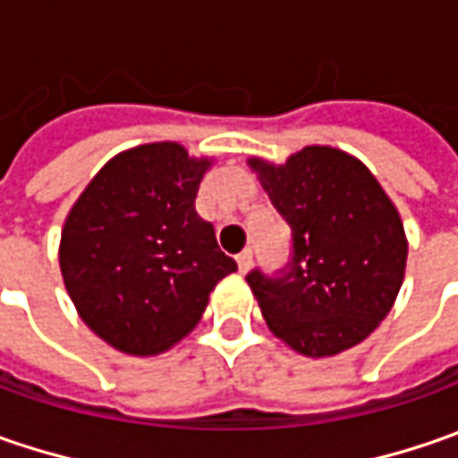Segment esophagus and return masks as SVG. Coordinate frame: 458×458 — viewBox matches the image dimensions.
<instances>
[{"label": "esophagus", "instance_id": "1", "mask_svg": "<svg viewBox=\"0 0 458 458\" xmlns=\"http://www.w3.org/2000/svg\"><path fill=\"white\" fill-rule=\"evenodd\" d=\"M237 265H239V273H247V270L252 267V250H244V252H239Z\"/></svg>", "mask_w": 458, "mask_h": 458}]
</instances>
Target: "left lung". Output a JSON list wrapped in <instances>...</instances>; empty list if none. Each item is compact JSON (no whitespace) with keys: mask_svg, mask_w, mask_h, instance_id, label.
<instances>
[{"mask_svg":"<svg viewBox=\"0 0 458 458\" xmlns=\"http://www.w3.org/2000/svg\"><path fill=\"white\" fill-rule=\"evenodd\" d=\"M252 167L291 229L285 267L247 273L270 331L306 357H331L367 339L395 303L408 257L403 221L382 185L334 148Z\"/></svg>","mask_w":458,"mask_h":458,"instance_id":"1","label":"left lung"}]
</instances>
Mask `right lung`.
<instances>
[{
  "label": "right lung",
  "instance_id": "right-lung-1",
  "mask_svg": "<svg viewBox=\"0 0 458 458\" xmlns=\"http://www.w3.org/2000/svg\"><path fill=\"white\" fill-rule=\"evenodd\" d=\"M208 160L175 142L116 155L86 185L61 237V273L81 318L127 354H160L201 321L237 262L196 214Z\"/></svg>",
  "mask_w": 458,
  "mask_h": 458
}]
</instances>
